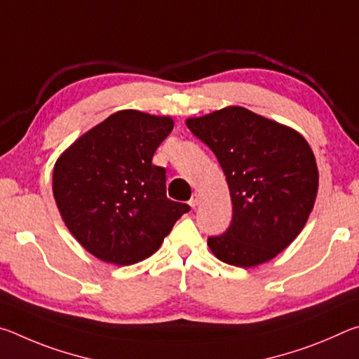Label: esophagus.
<instances>
[{
    "label": "esophagus",
    "instance_id": "obj_1",
    "mask_svg": "<svg viewBox=\"0 0 359 359\" xmlns=\"http://www.w3.org/2000/svg\"><path fill=\"white\" fill-rule=\"evenodd\" d=\"M188 204H190V205H191V208H196V205L199 204V196H198V194H193V196H191V199H190V201H188Z\"/></svg>",
    "mask_w": 359,
    "mask_h": 359
}]
</instances>
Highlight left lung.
<instances>
[{"mask_svg":"<svg viewBox=\"0 0 359 359\" xmlns=\"http://www.w3.org/2000/svg\"><path fill=\"white\" fill-rule=\"evenodd\" d=\"M226 175L233 218L208 245L223 263L253 267L277 257L306 224L318 190L313 151L299 133L245 107L188 118Z\"/></svg>","mask_w":359,"mask_h":359,"instance_id":"8db88e82","label":"left lung"}]
</instances>
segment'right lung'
Masks as SVG:
<instances>
[{
  "mask_svg": "<svg viewBox=\"0 0 359 359\" xmlns=\"http://www.w3.org/2000/svg\"><path fill=\"white\" fill-rule=\"evenodd\" d=\"M172 118L139 111L112 114L58 158L53 196L85 250L130 266L160 248L190 205L166 196V169L151 158Z\"/></svg>",
  "mask_w": 359,
  "mask_h": 359,
  "instance_id": "right-lung-1",
  "label": "right lung"
}]
</instances>
